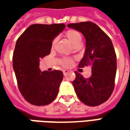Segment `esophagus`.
Listing matches in <instances>:
<instances>
[{
    "mask_svg": "<svg viewBox=\"0 0 130 130\" xmlns=\"http://www.w3.org/2000/svg\"><path fill=\"white\" fill-rule=\"evenodd\" d=\"M69 72V70H67V69H64V70H63V75H66Z\"/></svg>",
    "mask_w": 130,
    "mask_h": 130,
    "instance_id": "esophagus-1",
    "label": "esophagus"
}]
</instances>
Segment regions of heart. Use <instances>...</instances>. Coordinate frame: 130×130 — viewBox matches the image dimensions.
Segmentation results:
<instances>
[{
	"label": "heart",
	"mask_w": 130,
	"mask_h": 130,
	"mask_svg": "<svg viewBox=\"0 0 130 130\" xmlns=\"http://www.w3.org/2000/svg\"><path fill=\"white\" fill-rule=\"evenodd\" d=\"M65 36L68 39V40L72 44L73 46H74L77 44H79L81 42V40H82L80 33L77 30H74V29L67 30L65 32ZM56 40L55 39L53 40L52 43H51V46L52 50L54 49L55 45H56ZM72 62L73 59L71 58H63L61 59L60 63L63 67H69L72 65Z\"/></svg>",
	"instance_id": "obj_1"
}]
</instances>
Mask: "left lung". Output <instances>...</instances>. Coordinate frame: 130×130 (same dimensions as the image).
<instances>
[{"label": "left lung", "mask_w": 130, "mask_h": 130, "mask_svg": "<svg viewBox=\"0 0 130 130\" xmlns=\"http://www.w3.org/2000/svg\"><path fill=\"white\" fill-rule=\"evenodd\" d=\"M67 27L83 33L86 40L85 52L78 67L90 66L92 69L89 78L74 72L76 78L72 82L74 90L85 105L99 106L110 98L115 85L117 55L112 42L95 23H72Z\"/></svg>", "instance_id": "8db88e82"}]
</instances>
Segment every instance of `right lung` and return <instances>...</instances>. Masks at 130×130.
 Instances as JSON below:
<instances>
[{"mask_svg": "<svg viewBox=\"0 0 130 130\" xmlns=\"http://www.w3.org/2000/svg\"><path fill=\"white\" fill-rule=\"evenodd\" d=\"M64 24H35L20 35L13 54V67L19 90L24 98L35 106L53 101L63 74L60 70L41 72L40 60L51 53L53 38L65 28Z\"/></svg>", "mask_w": 130, "mask_h": 130, "instance_id": "obj_1", "label": "right lung"}]
</instances>
